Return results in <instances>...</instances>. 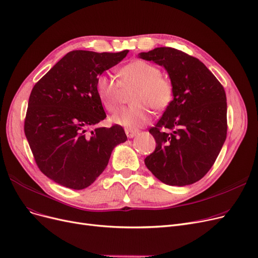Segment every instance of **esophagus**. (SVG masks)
Masks as SVG:
<instances>
[{
	"mask_svg": "<svg viewBox=\"0 0 258 258\" xmlns=\"http://www.w3.org/2000/svg\"><path fill=\"white\" fill-rule=\"evenodd\" d=\"M125 134H126L127 138H134L138 134V131L137 130H132V128H125Z\"/></svg>",
	"mask_w": 258,
	"mask_h": 258,
	"instance_id": "1",
	"label": "esophagus"
}]
</instances>
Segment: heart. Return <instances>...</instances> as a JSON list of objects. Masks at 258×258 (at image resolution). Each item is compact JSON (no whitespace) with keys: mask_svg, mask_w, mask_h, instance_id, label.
Returning a JSON list of instances; mask_svg holds the SVG:
<instances>
[{"mask_svg":"<svg viewBox=\"0 0 258 258\" xmlns=\"http://www.w3.org/2000/svg\"><path fill=\"white\" fill-rule=\"evenodd\" d=\"M130 107L121 108L113 115L114 123L130 128L147 124L151 119L152 107L163 110L173 100V84L169 78L161 75L158 66L143 60L133 61L120 71L119 80L101 75L97 80L98 95L105 108L114 111L118 108L124 92H131Z\"/></svg>","mask_w":258,"mask_h":258,"instance_id":"heart-1","label":"heart"}]
</instances>
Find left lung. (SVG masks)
Instances as JSON below:
<instances>
[{
    "label": "left lung",
    "instance_id": "8db88e82",
    "mask_svg": "<svg viewBox=\"0 0 258 258\" xmlns=\"http://www.w3.org/2000/svg\"><path fill=\"white\" fill-rule=\"evenodd\" d=\"M139 58L163 66L174 89L171 104L150 128L157 145L144 163L165 184H192L210 171L226 141L225 89L203 62L181 50L157 47Z\"/></svg>",
    "mask_w": 258,
    "mask_h": 258
}]
</instances>
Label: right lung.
I'll return each mask as SVG.
<instances>
[{"instance_id": "1", "label": "right lung", "mask_w": 258, "mask_h": 258, "mask_svg": "<svg viewBox=\"0 0 258 258\" xmlns=\"http://www.w3.org/2000/svg\"><path fill=\"white\" fill-rule=\"evenodd\" d=\"M127 53L70 51L33 86L24 132L40 171L54 182L74 189L89 186L116 145L127 140L118 124L89 131L106 118L98 77Z\"/></svg>"}]
</instances>
